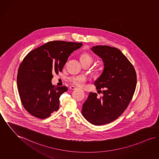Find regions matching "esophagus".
I'll list each match as a JSON object with an SVG mask.
<instances>
[{
    "label": "esophagus",
    "instance_id": "esophagus-1",
    "mask_svg": "<svg viewBox=\"0 0 159 159\" xmlns=\"http://www.w3.org/2000/svg\"><path fill=\"white\" fill-rule=\"evenodd\" d=\"M77 88V87H75V86H71V87H70V89H72V90H74V89H76Z\"/></svg>",
    "mask_w": 159,
    "mask_h": 159
}]
</instances>
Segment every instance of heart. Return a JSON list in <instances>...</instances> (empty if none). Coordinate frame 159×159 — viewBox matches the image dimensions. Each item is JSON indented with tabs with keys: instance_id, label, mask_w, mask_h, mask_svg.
<instances>
[{
	"instance_id": "heart-1",
	"label": "heart",
	"mask_w": 159,
	"mask_h": 159,
	"mask_svg": "<svg viewBox=\"0 0 159 159\" xmlns=\"http://www.w3.org/2000/svg\"><path fill=\"white\" fill-rule=\"evenodd\" d=\"M81 61L82 62H88L91 64L93 62V58L88 53H84L82 55L81 57ZM86 80V78L83 75H77V76H72L70 78V81L73 84L80 86Z\"/></svg>"
}]
</instances>
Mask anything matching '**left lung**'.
Masks as SVG:
<instances>
[{"instance_id":"left-lung-1","label":"left lung","mask_w":159,"mask_h":159,"mask_svg":"<svg viewBox=\"0 0 159 159\" xmlns=\"http://www.w3.org/2000/svg\"><path fill=\"white\" fill-rule=\"evenodd\" d=\"M91 50L104 63L102 72L94 82L102 96L90 92L81 112L88 122L100 125L111 123L123 113L134 93L137 75L133 65L117 48L97 45Z\"/></svg>"}]
</instances>
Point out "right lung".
Returning a JSON list of instances; mask_svg holds the SVG:
<instances>
[{
    "instance_id": "1",
    "label": "right lung",
    "mask_w": 159,
    "mask_h": 159,
    "mask_svg": "<svg viewBox=\"0 0 159 159\" xmlns=\"http://www.w3.org/2000/svg\"><path fill=\"white\" fill-rule=\"evenodd\" d=\"M82 45L72 42H49L25 57L18 70L17 85L24 108L31 115L46 118L58 110L59 97L68 88L53 85L52 74L61 72L71 53Z\"/></svg>"
}]
</instances>
